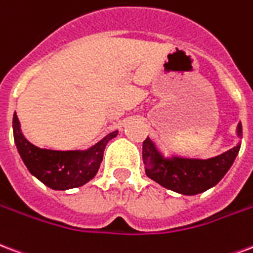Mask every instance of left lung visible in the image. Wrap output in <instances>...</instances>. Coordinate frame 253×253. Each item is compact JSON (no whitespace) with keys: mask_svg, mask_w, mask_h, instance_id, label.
Returning a JSON list of instances; mask_svg holds the SVG:
<instances>
[{"mask_svg":"<svg viewBox=\"0 0 253 253\" xmlns=\"http://www.w3.org/2000/svg\"><path fill=\"white\" fill-rule=\"evenodd\" d=\"M237 134H243L241 124L237 126ZM239 151L240 144L211 159L174 158L166 160L149 137L143 141V160L148 178L166 189L185 195L200 194L217 185L233 165Z\"/></svg>","mask_w":253,"mask_h":253,"instance_id":"obj_1","label":"left lung"}]
</instances>
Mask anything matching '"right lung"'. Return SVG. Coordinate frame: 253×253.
Segmentation results:
<instances>
[{"mask_svg": "<svg viewBox=\"0 0 253 253\" xmlns=\"http://www.w3.org/2000/svg\"><path fill=\"white\" fill-rule=\"evenodd\" d=\"M13 136L18 154L29 169L44 185L53 190L79 187L93 179L104 158L109 140L117 136L114 130L84 151H55L39 148L25 139L20 130L17 116H13Z\"/></svg>", "mask_w": 253, "mask_h": 253, "instance_id": "obj_1", "label": "right lung"}]
</instances>
